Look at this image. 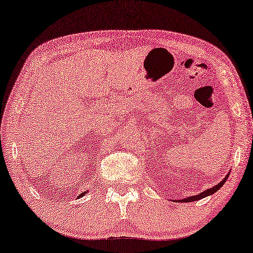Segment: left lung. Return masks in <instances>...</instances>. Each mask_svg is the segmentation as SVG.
<instances>
[{"instance_id": "8db88e82", "label": "left lung", "mask_w": 253, "mask_h": 253, "mask_svg": "<svg viewBox=\"0 0 253 253\" xmlns=\"http://www.w3.org/2000/svg\"><path fill=\"white\" fill-rule=\"evenodd\" d=\"M227 178H228V174H226V177L224 178V179L222 180V181H220L218 184H216V186H214L213 188H211V189H207V190H205V191L200 192V194L196 195V196H191V197H187V198H184V199H179L178 202H180V203H190V202H196V200L203 199V198L207 197V196L213 195L214 192L217 191V190L219 189V188L222 187L224 183H225V181L227 180Z\"/></svg>"}]
</instances>
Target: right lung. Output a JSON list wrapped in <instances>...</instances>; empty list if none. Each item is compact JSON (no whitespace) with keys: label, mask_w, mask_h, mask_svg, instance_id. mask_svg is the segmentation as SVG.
I'll use <instances>...</instances> for the list:
<instances>
[{"label":"right lung","mask_w":253,"mask_h":253,"mask_svg":"<svg viewBox=\"0 0 253 253\" xmlns=\"http://www.w3.org/2000/svg\"><path fill=\"white\" fill-rule=\"evenodd\" d=\"M85 194H87V191H85V192H82V194H81V195H79V198H80V197H83V196H84V195H85Z\"/></svg>","instance_id":"right-lung-1"}]
</instances>
